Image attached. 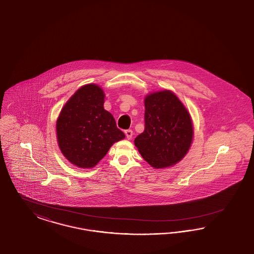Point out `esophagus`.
<instances>
[{"label": "esophagus", "mask_w": 254, "mask_h": 254, "mask_svg": "<svg viewBox=\"0 0 254 254\" xmlns=\"http://www.w3.org/2000/svg\"><path fill=\"white\" fill-rule=\"evenodd\" d=\"M125 134H126V137L128 139H131V136H132V131L131 130H126L125 131Z\"/></svg>", "instance_id": "obj_1"}]
</instances>
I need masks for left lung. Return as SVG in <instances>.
I'll list each match as a JSON object with an SVG mask.
<instances>
[{
	"instance_id": "1",
	"label": "left lung",
	"mask_w": 254,
	"mask_h": 254,
	"mask_svg": "<svg viewBox=\"0 0 254 254\" xmlns=\"http://www.w3.org/2000/svg\"><path fill=\"white\" fill-rule=\"evenodd\" d=\"M145 130L134 139L142 157L155 169L177 164L188 153L193 125L187 108L169 90L145 98Z\"/></svg>"
}]
</instances>
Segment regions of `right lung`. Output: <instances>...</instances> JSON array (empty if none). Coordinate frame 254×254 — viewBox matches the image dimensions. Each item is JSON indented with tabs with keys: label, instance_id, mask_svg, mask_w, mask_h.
Returning <instances> with one entry per match:
<instances>
[{
	"label": "right lung",
	"instance_id": "right-lung-1",
	"mask_svg": "<svg viewBox=\"0 0 254 254\" xmlns=\"http://www.w3.org/2000/svg\"><path fill=\"white\" fill-rule=\"evenodd\" d=\"M104 104L103 89L94 84L85 85L70 97L57 119L59 148L79 168H93L115 142L125 137Z\"/></svg>",
	"mask_w": 254,
	"mask_h": 254
}]
</instances>
